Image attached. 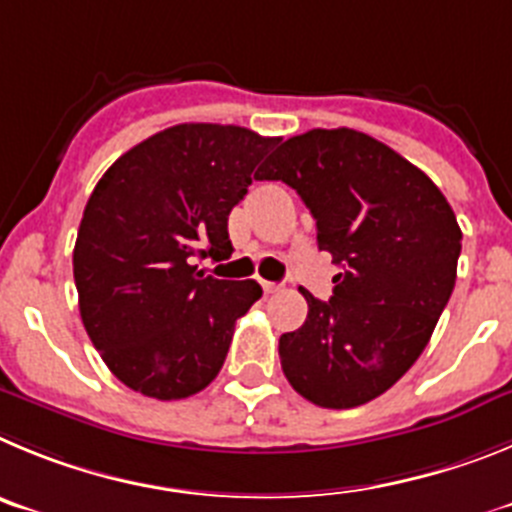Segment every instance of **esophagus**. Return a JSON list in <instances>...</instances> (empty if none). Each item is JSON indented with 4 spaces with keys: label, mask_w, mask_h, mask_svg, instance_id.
<instances>
[{
    "label": "esophagus",
    "mask_w": 512,
    "mask_h": 512,
    "mask_svg": "<svg viewBox=\"0 0 512 512\" xmlns=\"http://www.w3.org/2000/svg\"><path fill=\"white\" fill-rule=\"evenodd\" d=\"M280 288H283V285H278V283H270V280H262V290H265V293H278Z\"/></svg>",
    "instance_id": "34e87169"
}]
</instances>
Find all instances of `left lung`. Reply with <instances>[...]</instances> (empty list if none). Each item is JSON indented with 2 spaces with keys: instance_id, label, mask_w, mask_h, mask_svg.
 I'll use <instances>...</instances> for the list:
<instances>
[{
  "instance_id": "8db88e82",
  "label": "left lung",
  "mask_w": 512,
  "mask_h": 512,
  "mask_svg": "<svg viewBox=\"0 0 512 512\" xmlns=\"http://www.w3.org/2000/svg\"><path fill=\"white\" fill-rule=\"evenodd\" d=\"M257 181L296 188L319 250L342 270L329 301L303 290L306 321L280 336L285 377L321 408L377 398L421 357L454 290L462 229L449 201L423 170L349 127L290 137Z\"/></svg>"
}]
</instances>
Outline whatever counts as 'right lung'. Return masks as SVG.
<instances>
[{
	"instance_id": "right-lung-1",
	"label": "right lung",
	"mask_w": 512,
	"mask_h": 512,
	"mask_svg": "<svg viewBox=\"0 0 512 512\" xmlns=\"http://www.w3.org/2000/svg\"><path fill=\"white\" fill-rule=\"evenodd\" d=\"M275 142L234 124H176L96 183L73 247L78 311L135 393L181 400L222 370L234 324L262 288L211 278L196 262L232 255L229 211Z\"/></svg>"
}]
</instances>
